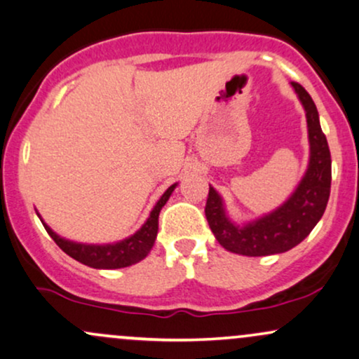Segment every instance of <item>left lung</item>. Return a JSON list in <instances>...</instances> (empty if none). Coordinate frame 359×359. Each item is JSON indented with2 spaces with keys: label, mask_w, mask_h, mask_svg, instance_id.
<instances>
[{
  "label": "left lung",
  "mask_w": 359,
  "mask_h": 359,
  "mask_svg": "<svg viewBox=\"0 0 359 359\" xmlns=\"http://www.w3.org/2000/svg\"><path fill=\"white\" fill-rule=\"evenodd\" d=\"M306 111L309 135L307 170L295 191L283 204L269 214L234 222L226 212L224 201L209 185L205 217L209 228L224 250L245 257H266L285 253L297 246L314 229L325 211L331 192V151L319 123V113L309 93L297 82H290Z\"/></svg>",
  "instance_id": "1"
}]
</instances>
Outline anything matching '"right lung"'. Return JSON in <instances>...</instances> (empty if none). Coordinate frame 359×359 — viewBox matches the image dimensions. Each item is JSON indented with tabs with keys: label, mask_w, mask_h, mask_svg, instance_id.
<instances>
[{
	"label": "right lung",
	"mask_w": 359,
	"mask_h": 359,
	"mask_svg": "<svg viewBox=\"0 0 359 359\" xmlns=\"http://www.w3.org/2000/svg\"><path fill=\"white\" fill-rule=\"evenodd\" d=\"M177 182L172 184L165 192L162 194L154 209L150 211L148 219L143 222L142 228L131 236L125 238V240L116 243H106V245H88V243H77L65 240L57 234L48 224L42 221L43 228L50 234L53 241L59 245V248L72 257L77 262L84 263V265L90 266V269H100V270H114V269H125V266H131L135 263L142 262L143 258L150 253L151 246L155 245L156 233H158V214L162 211L163 205L167 204L168 197L175 191ZM39 214V212H36Z\"/></svg>",
	"instance_id": "add662e5"
}]
</instances>
